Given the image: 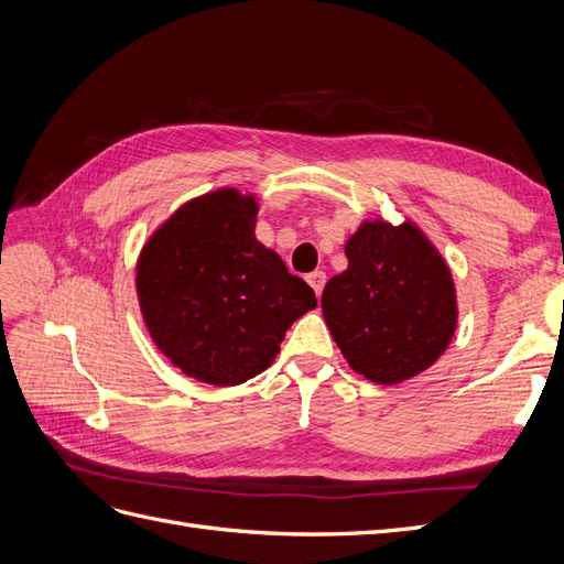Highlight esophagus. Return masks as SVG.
Instances as JSON below:
<instances>
[{
  "label": "esophagus",
  "mask_w": 564,
  "mask_h": 564,
  "mask_svg": "<svg viewBox=\"0 0 564 564\" xmlns=\"http://www.w3.org/2000/svg\"><path fill=\"white\" fill-rule=\"evenodd\" d=\"M305 280H308V284L315 289V294L319 296V294H322V289H324V282H327V272L315 270V272H311V275L305 278Z\"/></svg>",
  "instance_id": "esophagus-1"
}]
</instances>
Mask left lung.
Wrapping results in <instances>:
<instances>
[{
    "mask_svg": "<svg viewBox=\"0 0 564 564\" xmlns=\"http://www.w3.org/2000/svg\"><path fill=\"white\" fill-rule=\"evenodd\" d=\"M348 268L322 292L324 322L348 365L392 386L429 369L456 329V289L412 220H365L346 242Z\"/></svg>",
    "mask_w": 564,
    "mask_h": 564,
    "instance_id": "left-lung-1",
    "label": "left lung"
}]
</instances>
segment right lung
I'll use <instances>...</instances> for the list:
<instances>
[{"label": "right lung", "mask_w": 564, "mask_h": 564, "mask_svg": "<svg viewBox=\"0 0 564 564\" xmlns=\"http://www.w3.org/2000/svg\"><path fill=\"white\" fill-rule=\"evenodd\" d=\"M259 204L235 187L207 193L152 232L135 289L155 346L187 377L237 386L265 371L315 292L256 240Z\"/></svg>", "instance_id": "add662e5"}]
</instances>
